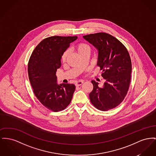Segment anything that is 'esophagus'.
<instances>
[{
  "label": "esophagus",
  "mask_w": 156,
  "mask_h": 156,
  "mask_svg": "<svg viewBox=\"0 0 156 156\" xmlns=\"http://www.w3.org/2000/svg\"><path fill=\"white\" fill-rule=\"evenodd\" d=\"M83 81H77L76 83H75V85L76 86H80L83 84Z\"/></svg>",
  "instance_id": "esophagus-1"
}]
</instances>
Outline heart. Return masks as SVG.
<instances>
[{
  "instance_id": "heart-1",
  "label": "heart",
  "mask_w": 156,
  "mask_h": 156,
  "mask_svg": "<svg viewBox=\"0 0 156 156\" xmlns=\"http://www.w3.org/2000/svg\"><path fill=\"white\" fill-rule=\"evenodd\" d=\"M76 49L77 50V52L79 54L83 53V52H85V51H90V48L89 46L84 43H80L78 44L76 46ZM68 53H69V51L68 50L65 51L64 52V53L63 54L62 56V60L63 61H65L67 56L68 55Z\"/></svg>"
}]
</instances>
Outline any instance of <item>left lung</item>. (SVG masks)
Masks as SVG:
<instances>
[{
	"label": "left lung",
	"mask_w": 156,
	"mask_h": 156,
	"mask_svg": "<svg viewBox=\"0 0 156 156\" xmlns=\"http://www.w3.org/2000/svg\"><path fill=\"white\" fill-rule=\"evenodd\" d=\"M83 37L98 51L97 65L105 80L102 87L92 81L94 88L90 94L92 104L97 109L108 111L123 101L128 90L131 61L128 51L117 38L106 33H97Z\"/></svg>",
	"instance_id": "left-lung-1"
}]
</instances>
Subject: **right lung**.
Instances as JSON below:
<instances>
[{"mask_svg":"<svg viewBox=\"0 0 156 156\" xmlns=\"http://www.w3.org/2000/svg\"><path fill=\"white\" fill-rule=\"evenodd\" d=\"M77 37H49L35 48L28 63V75L37 100L49 110H64L70 104L75 86L57 83L56 72L65 51Z\"/></svg>","mask_w":156,"mask_h":156,"instance_id":"add662e5","label":"right lung"}]
</instances>
